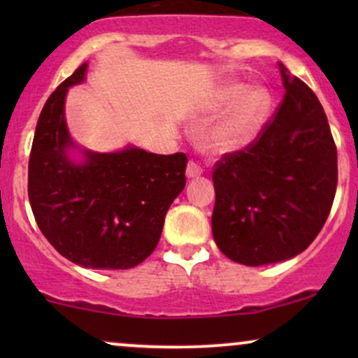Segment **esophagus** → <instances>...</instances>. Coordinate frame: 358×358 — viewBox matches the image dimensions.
I'll list each match as a JSON object with an SVG mask.
<instances>
[{"label": "esophagus", "instance_id": "esophagus-1", "mask_svg": "<svg viewBox=\"0 0 358 358\" xmlns=\"http://www.w3.org/2000/svg\"><path fill=\"white\" fill-rule=\"evenodd\" d=\"M202 173H203L202 166H200L196 162H193V159H190V162H188V165H187V176H188V178H195V176H200Z\"/></svg>", "mask_w": 358, "mask_h": 358}]
</instances>
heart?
<instances>
[{
    "label": "heart",
    "mask_w": 358,
    "mask_h": 358,
    "mask_svg": "<svg viewBox=\"0 0 358 358\" xmlns=\"http://www.w3.org/2000/svg\"><path fill=\"white\" fill-rule=\"evenodd\" d=\"M245 87L242 84H229L213 97V110L227 108L234 100L236 101L205 133V146L213 153L229 155L244 150L257 138L259 131L264 126L271 108L269 94L262 89H254L242 96Z\"/></svg>",
    "instance_id": "b5f03b06"
}]
</instances>
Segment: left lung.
I'll return each instance as SVG.
<instances>
[{
    "label": "left lung",
    "instance_id": "8db88e82",
    "mask_svg": "<svg viewBox=\"0 0 358 358\" xmlns=\"http://www.w3.org/2000/svg\"><path fill=\"white\" fill-rule=\"evenodd\" d=\"M285 97L244 150L213 168L217 248L245 266L273 264L303 252L334 203L336 146L318 97L279 64Z\"/></svg>",
    "mask_w": 358,
    "mask_h": 358
}]
</instances>
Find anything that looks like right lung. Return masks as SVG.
I'll use <instances>...</instances> for the list:
<instances>
[{"label": "right lung", "instance_id": "right-lung-1", "mask_svg": "<svg viewBox=\"0 0 358 358\" xmlns=\"http://www.w3.org/2000/svg\"><path fill=\"white\" fill-rule=\"evenodd\" d=\"M82 64L52 92L40 113L28 162V199L40 231L73 264L129 269L153 252L165 215L185 188V153L155 155L129 146L116 153L82 151L65 124V96L85 79Z\"/></svg>", "mask_w": 358, "mask_h": 358}]
</instances>
